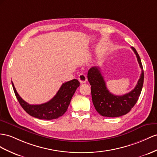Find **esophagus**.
Masks as SVG:
<instances>
[{
    "instance_id": "esophagus-1",
    "label": "esophagus",
    "mask_w": 157,
    "mask_h": 157,
    "mask_svg": "<svg viewBox=\"0 0 157 157\" xmlns=\"http://www.w3.org/2000/svg\"><path fill=\"white\" fill-rule=\"evenodd\" d=\"M78 79L81 83H85L87 82V76L85 74L83 73H82L79 75Z\"/></svg>"
}]
</instances>
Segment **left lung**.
<instances>
[{"instance_id":"obj_1","label":"left lung","mask_w":157,"mask_h":157,"mask_svg":"<svg viewBox=\"0 0 157 157\" xmlns=\"http://www.w3.org/2000/svg\"><path fill=\"white\" fill-rule=\"evenodd\" d=\"M131 48L136 56L142 72L135 87L128 93L121 96L112 94L107 90L98 66L92 67L88 71L87 79L91 86L92 101L96 111L103 117H117L128 113L136 104L141 93L144 82L143 68L137 52L135 48Z\"/></svg>"}]
</instances>
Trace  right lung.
Masks as SVG:
<instances>
[{"mask_svg": "<svg viewBox=\"0 0 157 157\" xmlns=\"http://www.w3.org/2000/svg\"><path fill=\"white\" fill-rule=\"evenodd\" d=\"M16 97L27 113L40 119L52 120L61 117L67 111L75 91L79 86L78 79H74L62 84L57 94L49 101L40 105H30L20 97L12 82Z\"/></svg>", "mask_w": 157, "mask_h": 157, "instance_id": "1", "label": "right lung"}]
</instances>
